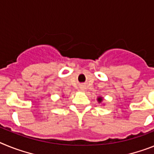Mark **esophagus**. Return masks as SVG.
<instances>
[{
	"label": "esophagus",
	"mask_w": 154,
	"mask_h": 154,
	"mask_svg": "<svg viewBox=\"0 0 154 154\" xmlns=\"http://www.w3.org/2000/svg\"><path fill=\"white\" fill-rule=\"evenodd\" d=\"M81 90H82V91L85 90V85H81Z\"/></svg>",
	"instance_id": "obj_1"
}]
</instances>
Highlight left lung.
<instances>
[{
    "label": "left lung",
    "mask_w": 154,
    "mask_h": 154,
    "mask_svg": "<svg viewBox=\"0 0 154 154\" xmlns=\"http://www.w3.org/2000/svg\"><path fill=\"white\" fill-rule=\"evenodd\" d=\"M102 101H103V97H97V101H98V102L101 103Z\"/></svg>",
    "instance_id": "obj_1"
}]
</instances>
